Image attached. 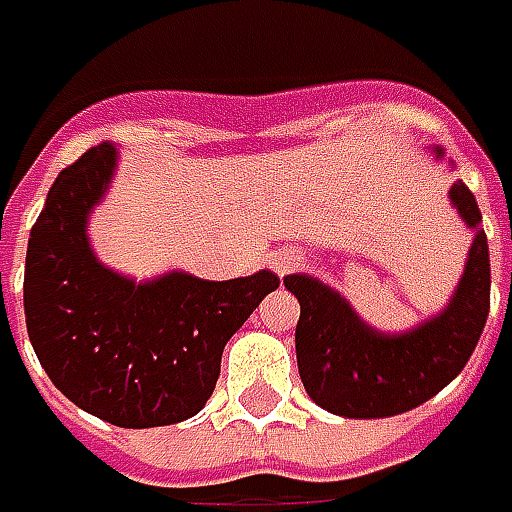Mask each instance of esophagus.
Returning a JSON list of instances; mask_svg holds the SVG:
<instances>
[{
    "label": "esophagus",
    "instance_id": "34e87169",
    "mask_svg": "<svg viewBox=\"0 0 512 512\" xmlns=\"http://www.w3.org/2000/svg\"><path fill=\"white\" fill-rule=\"evenodd\" d=\"M300 264H303V256H300L297 250L286 248V250H278V253L273 256L275 273H281V275L292 273V270H297Z\"/></svg>",
    "mask_w": 512,
    "mask_h": 512
}]
</instances>
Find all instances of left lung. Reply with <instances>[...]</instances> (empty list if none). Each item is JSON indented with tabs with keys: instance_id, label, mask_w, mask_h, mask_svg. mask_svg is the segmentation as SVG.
Returning <instances> with one entry per match:
<instances>
[{
	"instance_id": "left-lung-1",
	"label": "left lung",
	"mask_w": 512,
	"mask_h": 512,
	"mask_svg": "<svg viewBox=\"0 0 512 512\" xmlns=\"http://www.w3.org/2000/svg\"><path fill=\"white\" fill-rule=\"evenodd\" d=\"M436 159L444 148L433 146ZM449 201L474 242L458 289L441 314L405 333L369 328L336 289L311 275H286L284 286L300 303L295 331L297 369L308 397L347 419H383L422 405L458 378L474 353L491 308V259L480 209L463 181Z\"/></svg>"
}]
</instances>
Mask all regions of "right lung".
Listing matches in <instances>:
<instances>
[{
    "instance_id": "1",
    "label": "right lung",
    "mask_w": 512,
    "mask_h": 512,
    "mask_svg": "<svg viewBox=\"0 0 512 512\" xmlns=\"http://www.w3.org/2000/svg\"><path fill=\"white\" fill-rule=\"evenodd\" d=\"M118 165L112 143L57 176L30 231L24 314L38 361L82 411L118 427L190 419L212 397L223 347L281 278L204 281L165 273L137 284L96 259L88 217Z\"/></svg>"
}]
</instances>
